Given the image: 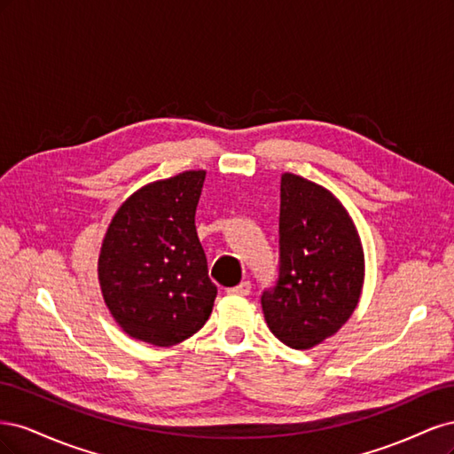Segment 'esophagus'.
<instances>
[{
  "label": "esophagus",
  "mask_w": 454,
  "mask_h": 454,
  "mask_svg": "<svg viewBox=\"0 0 454 454\" xmlns=\"http://www.w3.org/2000/svg\"><path fill=\"white\" fill-rule=\"evenodd\" d=\"M250 290H252L250 280H244V282H240V284H237V286L229 287L227 294H231V295H248Z\"/></svg>",
  "instance_id": "obj_1"
}]
</instances>
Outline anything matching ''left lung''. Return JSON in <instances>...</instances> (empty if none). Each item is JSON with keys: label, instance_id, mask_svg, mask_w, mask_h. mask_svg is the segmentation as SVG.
Here are the masks:
<instances>
[{"label": "left lung", "instance_id": "8db88e82", "mask_svg": "<svg viewBox=\"0 0 454 454\" xmlns=\"http://www.w3.org/2000/svg\"><path fill=\"white\" fill-rule=\"evenodd\" d=\"M278 280L261 294L272 335L307 350L335 335L360 301L364 250L348 212L322 185L280 180Z\"/></svg>", "mask_w": 454, "mask_h": 454}]
</instances>
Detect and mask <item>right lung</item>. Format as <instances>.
Here are the masks:
<instances>
[{
    "mask_svg": "<svg viewBox=\"0 0 454 454\" xmlns=\"http://www.w3.org/2000/svg\"><path fill=\"white\" fill-rule=\"evenodd\" d=\"M204 170L153 182L114 215L98 257L106 305L127 335L172 347L212 314L217 287L197 237Z\"/></svg>",
    "mask_w": 454,
    "mask_h": 454,
    "instance_id": "right-lung-1",
    "label": "right lung"
}]
</instances>
